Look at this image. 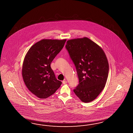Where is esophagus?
Here are the masks:
<instances>
[{"mask_svg": "<svg viewBox=\"0 0 133 133\" xmlns=\"http://www.w3.org/2000/svg\"><path fill=\"white\" fill-rule=\"evenodd\" d=\"M67 83V80H66V79H65L64 81H62V83L63 84H66Z\"/></svg>", "mask_w": 133, "mask_h": 133, "instance_id": "esophagus-1", "label": "esophagus"}]
</instances>
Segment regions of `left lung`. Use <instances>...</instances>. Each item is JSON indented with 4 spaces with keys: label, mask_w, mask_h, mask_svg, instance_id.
I'll return each mask as SVG.
<instances>
[{
    "label": "left lung",
    "mask_w": 133,
    "mask_h": 133,
    "mask_svg": "<svg viewBox=\"0 0 133 133\" xmlns=\"http://www.w3.org/2000/svg\"><path fill=\"white\" fill-rule=\"evenodd\" d=\"M65 48L75 64L79 84L74 89L82 101L95 99L103 89L109 66L103 49L88 37L68 40Z\"/></svg>",
    "instance_id": "obj_1"
}]
</instances>
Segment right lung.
<instances>
[{
  "label": "right lung",
  "instance_id": "add662e5",
  "mask_svg": "<svg viewBox=\"0 0 133 133\" xmlns=\"http://www.w3.org/2000/svg\"><path fill=\"white\" fill-rule=\"evenodd\" d=\"M66 39H42L32 45L23 62L22 75L26 87L37 97L46 98L62 84L50 67Z\"/></svg>",
  "mask_w": 133,
  "mask_h": 133
}]
</instances>
